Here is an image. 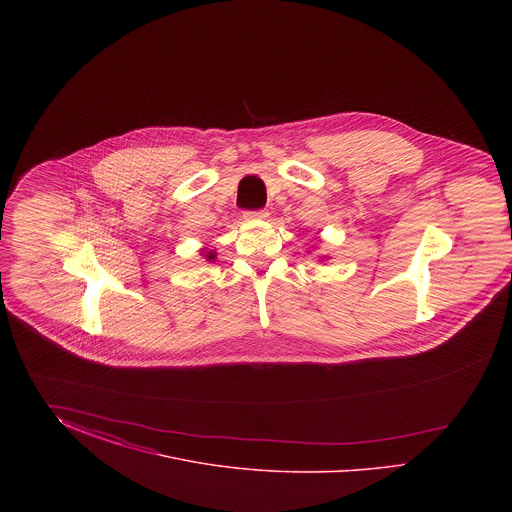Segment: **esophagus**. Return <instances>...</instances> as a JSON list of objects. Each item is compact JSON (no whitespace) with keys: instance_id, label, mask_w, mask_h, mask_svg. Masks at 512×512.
<instances>
[{"instance_id":"1","label":"esophagus","mask_w":512,"mask_h":512,"mask_svg":"<svg viewBox=\"0 0 512 512\" xmlns=\"http://www.w3.org/2000/svg\"><path fill=\"white\" fill-rule=\"evenodd\" d=\"M267 215L268 213L265 211V209H257V211H245L244 219H267Z\"/></svg>"}]
</instances>
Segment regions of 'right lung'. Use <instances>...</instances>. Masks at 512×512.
I'll list each match as a JSON object with an SVG mask.
<instances>
[{
    "mask_svg": "<svg viewBox=\"0 0 512 512\" xmlns=\"http://www.w3.org/2000/svg\"><path fill=\"white\" fill-rule=\"evenodd\" d=\"M203 253H205V251H203ZM215 257H217L215 251H207V253H205V259H207V261H213Z\"/></svg>",
    "mask_w": 512,
    "mask_h": 512,
    "instance_id": "obj_1",
    "label": "right lung"
}]
</instances>
